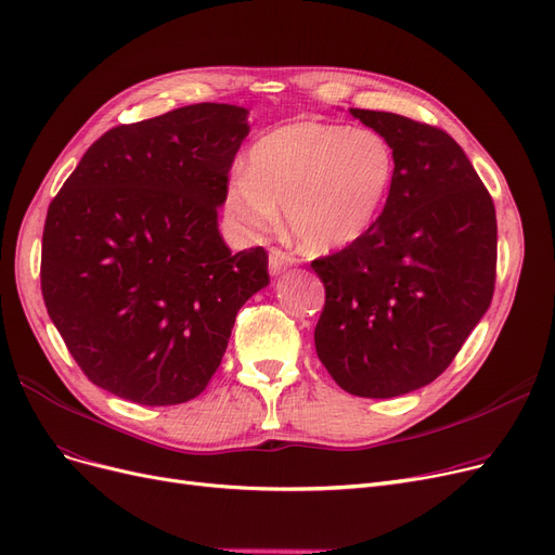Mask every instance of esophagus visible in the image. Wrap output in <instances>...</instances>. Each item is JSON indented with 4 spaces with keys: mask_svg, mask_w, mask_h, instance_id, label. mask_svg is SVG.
<instances>
[{
    "mask_svg": "<svg viewBox=\"0 0 555 555\" xmlns=\"http://www.w3.org/2000/svg\"><path fill=\"white\" fill-rule=\"evenodd\" d=\"M295 262H297V258L291 251H283L281 247H272L270 249V272L272 274L285 272L287 268H293Z\"/></svg>",
    "mask_w": 555,
    "mask_h": 555,
    "instance_id": "34e87169",
    "label": "esophagus"
}]
</instances>
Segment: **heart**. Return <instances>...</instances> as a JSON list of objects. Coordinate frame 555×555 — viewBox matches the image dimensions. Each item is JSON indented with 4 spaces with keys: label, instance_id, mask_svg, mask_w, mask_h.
<instances>
[{
    "label": "heart",
    "instance_id": "1",
    "mask_svg": "<svg viewBox=\"0 0 555 555\" xmlns=\"http://www.w3.org/2000/svg\"><path fill=\"white\" fill-rule=\"evenodd\" d=\"M395 152L378 131L293 122L262 135L249 172H233L227 206L249 233H270L285 208L287 224L310 251L363 237L388 199Z\"/></svg>",
    "mask_w": 555,
    "mask_h": 555
}]
</instances>
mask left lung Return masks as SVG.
I'll return each mask as SVG.
<instances>
[{
	"label": "left lung",
	"instance_id": "left-lung-1",
	"mask_svg": "<svg viewBox=\"0 0 555 555\" xmlns=\"http://www.w3.org/2000/svg\"><path fill=\"white\" fill-rule=\"evenodd\" d=\"M395 152L372 229L315 258L322 365L356 397L390 399L436 380L486 315L496 281V212L447 131L397 113L351 108Z\"/></svg>",
	"mask_w": 555,
	"mask_h": 555
}]
</instances>
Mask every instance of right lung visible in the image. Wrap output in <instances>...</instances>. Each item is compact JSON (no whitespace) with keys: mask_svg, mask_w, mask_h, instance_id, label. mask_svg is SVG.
<instances>
[{"mask_svg":"<svg viewBox=\"0 0 555 555\" xmlns=\"http://www.w3.org/2000/svg\"><path fill=\"white\" fill-rule=\"evenodd\" d=\"M247 111L190 104L94 140L47 208L40 287L81 372L140 405L204 392L268 251L218 231Z\"/></svg>","mask_w":555,"mask_h":555,"instance_id":"1","label":"right lung"}]
</instances>
